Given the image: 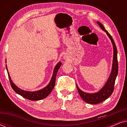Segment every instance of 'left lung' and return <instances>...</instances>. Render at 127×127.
I'll list each match as a JSON object with an SVG mask.
<instances>
[{
    "label": "left lung",
    "mask_w": 127,
    "mask_h": 127,
    "mask_svg": "<svg viewBox=\"0 0 127 127\" xmlns=\"http://www.w3.org/2000/svg\"><path fill=\"white\" fill-rule=\"evenodd\" d=\"M97 24L99 26L102 30L106 33L107 35L109 36V39L111 40L113 47V64L112 72L109 76V77L106 83L98 93L89 94L83 92L80 89L77 85L76 84L77 88L80 95L81 98L84 100V102L90 104H98L100 102L104 101L109 98L112 95L114 90V86L115 83L116 79L118 74L119 67H118V61H117V51L116 48L115 43L113 39L112 36L109 34V33L105 29L103 25L99 22H97Z\"/></svg>",
    "instance_id": "left-lung-1"
}]
</instances>
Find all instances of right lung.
Listing matches in <instances>:
<instances>
[{"mask_svg":"<svg viewBox=\"0 0 127 127\" xmlns=\"http://www.w3.org/2000/svg\"><path fill=\"white\" fill-rule=\"evenodd\" d=\"M61 65H62L61 62H59L57 64L56 66H55L54 69L53 76H52L51 79L50 81L49 84H48L46 87L43 88V89L40 90L39 91H24V90H22L21 89H20V88H18V87H17L16 85L13 82V81L11 80V79L9 73L8 72L7 67L6 65V67L7 71L8 78H9V80H10V84H11V87L13 89L14 91L16 93L18 94L19 95H21L22 96H23L25 98H27L29 100H39L43 99H44L45 98H46V97L50 93H51L52 90H53L55 84V79H56L57 73V72H58L59 68H60Z\"/></svg>","mask_w":127,"mask_h":127,"instance_id":"add662e5","label":"right lung"}]
</instances>
